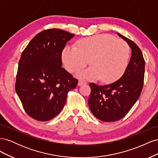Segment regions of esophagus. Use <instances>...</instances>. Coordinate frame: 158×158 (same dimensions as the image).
<instances>
[{
	"mask_svg": "<svg viewBox=\"0 0 158 158\" xmlns=\"http://www.w3.org/2000/svg\"><path fill=\"white\" fill-rule=\"evenodd\" d=\"M85 84V82H84V81H83V80H79L78 82V85H83V84Z\"/></svg>",
	"mask_w": 158,
	"mask_h": 158,
	"instance_id": "obj_1",
	"label": "esophagus"
}]
</instances>
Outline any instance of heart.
Returning a JSON list of instances; mask_svg holds the SVG:
<instances>
[{
	"label": "heart",
	"mask_w": 158,
	"mask_h": 158,
	"mask_svg": "<svg viewBox=\"0 0 158 158\" xmlns=\"http://www.w3.org/2000/svg\"><path fill=\"white\" fill-rule=\"evenodd\" d=\"M76 45L77 47L66 46L62 51V60L70 73L84 69L89 62L92 66L80 72L79 77L101 78L103 82L112 83L125 74L131 55L130 47L125 41L111 35L100 34L81 39Z\"/></svg>",
	"instance_id": "obj_1"
}]
</instances>
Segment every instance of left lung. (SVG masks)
I'll list each match as a JSON object with an SVG mask.
<instances>
[{
	"mask_svg": "<svg viewBox=\"0 0 158 158\" xmlns=\"http://www.w3.org/2000/svg\"><path fill=\"white\" fill-rule=\"evenodd\" d=\"M117 34L132 49L125 74L108 85L89 84V107L95 117L104 122L117 121L125 117L139 98L144 85L145 60L141 50L132 40Z\"/></svg>",
	"mask_w": 158,
	"mask_h": 158,
	"instance_id": "left-lung-1",
	"label": "left lung"
}]
</instances>
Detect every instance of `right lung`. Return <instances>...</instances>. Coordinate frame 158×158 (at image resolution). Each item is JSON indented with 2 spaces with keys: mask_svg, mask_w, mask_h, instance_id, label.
Wrapping results in <instances>:
<instances>
[{
  "mask_svg": "<svg viewBox=\"0 0 158 158\" xmlns=\"http://www.w3.org/2000/svg\"><path fill=\"white\" fill-rule=\"evenodd\" d=\"M74 34L49 29L37 34L22 52L15 89L28 115L40 121L53 118L63 109L78 80L62 68V51Z\"/></svg>",
  "mask_w": 158,
  "mask_h": 158,
  "instance_id": "right-lung-1",
  "label": "right lung"
}]
</instances>
